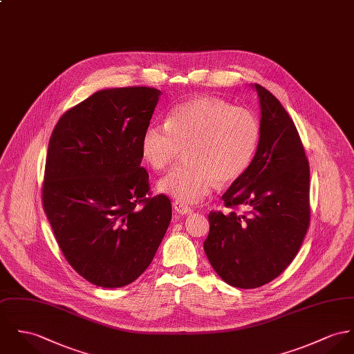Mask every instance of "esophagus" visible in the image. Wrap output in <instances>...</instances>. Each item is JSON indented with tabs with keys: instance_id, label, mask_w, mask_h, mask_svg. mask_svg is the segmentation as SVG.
<instances>
[{
	"instance_id": "esophagus-1",
	"label": "esophagus",
	"mask_w": 354,
	"mask_h": 354,
	"mask_svg": "<svg viewBox=\"0 0 354 354\" xmlns=\"http://www.w3.org/2000/svg\"><path fill=\"white\" fill-rule=\"evenodd\" d=\"M173 208H174V211L177 212V214H180V215H189V214H192L193 209L191 207H188V205H185V204H183V203H180V201H174L173 203Z\"/></svg>"
}]
</instances>
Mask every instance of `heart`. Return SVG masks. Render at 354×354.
Listing matches in <instances>:
<instances>
[{
	"label": "heart",
	"mask_w": 354,
	"mask_h": 354,
	"mask_svg": "<svg viewBox=\"0 0 354 354\" xmlns=\"http://www.w3.org/2000/svg\"><path fill=\"white\" fill-rule=\"evenodd\" d=\"M257 116L221 98L196 97L176 105L165 126L150 124L142 154L156 170L171 166L187 150L188 165L171 170L157 189L183 204H196L219 184H230L249 167L257 150Z\"/></svg>",
	"instance_id": "obj_1"
}]
</instances>
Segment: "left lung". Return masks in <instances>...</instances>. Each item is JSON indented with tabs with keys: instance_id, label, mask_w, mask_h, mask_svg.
<instances>
[{
	"instance_id": "left-lung-1",
	"label": "left lung",
	"mask_w": 354,
	"mask_h": 354,
	"mask_svg": "<svg viewBox=\"0 0 354 354\" xmlns=\"http://www.w3.org/2000/svg\"><path fill=\"white\" fill-rule=\"evenodd\" d=\"M261 109L257 150L222 196L245 212H209L204 252L227 284L250 290L280 276L296 257L310 225V166L290 115L254 84Z\"/></svg>"
}]
</instances>
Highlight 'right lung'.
Masks as SVG:
<instances>
[{"label": "right lung", "instance_id": "add662e5", "mask_svg": "<svg viewBox=\"0 0 354 354\" xmlns=\"http://www.w3.org/2000/svg\"><path fill=\"white\" fill-rule=\"evenodd\" d=\"M161 91L102 89L68 109L48 143L43 208L67 262L89 283L120 288L151 263L171 219L149 193L142 136Z\"/></svg>", "mask_w": 354, "mask_h": 354}]
</instances>
